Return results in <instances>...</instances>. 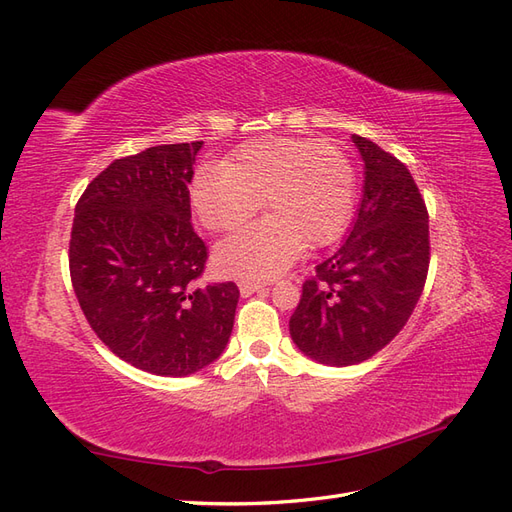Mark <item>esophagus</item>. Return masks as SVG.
Returning <instances> with one entry per match:
<instances>
[{
  "instance_id": "1",
  "label": "esophagus",
  "mask_w": 512,
  "mask_h": 512,
  "mask_svg": "<svg viewBox=\"0 0 512 512\" xmlns=\"http://www.w3.org/2000/svg\"><path fill=\"white\" fill-rule=\"evenodd\" d=\"M265 286H269V284L267 282H256V280H241L239 282V290H241L243 297H250V294L262 290Z\"/></svg>"
}]
</instances>
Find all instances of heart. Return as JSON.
Here are the masks:
<instances>
[{"instance_id":"obj_1","label":"heart","mask_w":512,"mask_h":512,"mask_svg":"<svg viewBox=\"0 0 512 512\" xmlns=\"http://www.w3.org/2000/svg\"><path fill=\"white\" fill-rule=\"evenodd\" d=\"M194 211L209 230L241 226L262 205L271 211L215 247L230 275L271 277L305 243L333 241L350 220L356 173L344 149L312 138H256L224 166L200 168L192 181Z\"/></svg>"}]
</instances>
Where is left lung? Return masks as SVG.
<instances>
[{
	"label": "left lung",
	"instance_id": "left-lung-1",
	"mask_svg": "<svg viewBox=\"0 0 512 512\" xmlns=\"http://www.w3.org/2000/svg\"><path fill=\"white\" fill-rule=\"evenodd\" d=\"M359 213L339 250L303 284L290 318L297 348L322 365L363 363L406 327L429 269V215L406 164L363 136Z\"/></svg>",
	"mask_w": 512,
	"mask_h": 512
}]
</instances>
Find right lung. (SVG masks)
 <instances>
[{"label": "right lung", "instance_id": "obj_1", "mask_svg": "<svg viewBox=\"0 0 512 512\" xmlns=\"http://www.w3.org/2000/svg\"><path fill=\"white\" fill-rule=\"evenodd\" d=\"M203 141L115 160L74 209L70 277L96 335L126 363L181 378L224 352L239 288L200 286L207 247L192 228L190 190Z\"/></svg>", "mask_w": 512, "mask_h": 512}]
</instances>
